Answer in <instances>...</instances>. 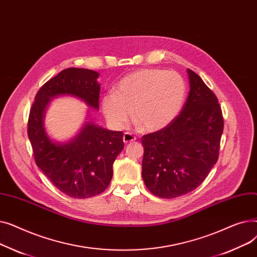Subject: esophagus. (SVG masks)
Returning <instances> with one entry per match:
<instances>
[{
  "label": "esophagus",
  "instance_id": "obj_1",
  "mask_svg": "<svg viewBox=\"0 0 257 257\" xmlns=\"http://www.w3.org/2000/svg\"><path fill=\"white\" fill-rule=\"evenodd\" d=\"M137 140V138L133 136V134H131L130 132H126L124 133V137H123V141L125 144H129L131 142H134Z\"/></svg>",
  "mask_w": 257,
  "mask_h": 257
}]
</instances>
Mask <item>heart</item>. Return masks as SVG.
Listing matches in <instances>:
<instances>
[{"label": "heart", "mask_w": 257, "mask_h": 257, "mask_svg": "<svg viewBox=\"0 0 257 257\" xmlns=\"http://www.w3.org/2000/svg\"><path fill=\"white\" fill-rule=\"evenodd\" d=\"M185 82L176 72L143 69L121 79L114 92L102 99L106 119L115 128H123L130 118L142 130L155 132L168 126L179 113Z\"/></svg>", "instance_id": "1"}]
</instances>
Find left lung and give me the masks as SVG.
<instances>
[{"label":"left lung","mask_w":257,"mask_h":257,"mask_svg":"<svg viewBox=\"0 0 257 257\" xmlns=\"http://www.w3.org/2000/svg\"><path fill=\"white\" fill-rule=\"evenodd\" d=\"M190 92L180 113L164 129L142 138V175L153 195L172 199L194 191L219 158L224 129L215 94L187 69Z\"/></svg>","instance_id":"left-lung-1"}]
</instances>
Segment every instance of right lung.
<instances>
[{
	"label": "right lung",
	"instance_id": "obj_1",
	"mask_svg": "<svg viewBox=\"0 0 257 257\" xmlns=\"http://www.w3.org/2000/svg\"><path fill=\"white\" fill-rule=\"evenodd\" d=\"M99 73L70 67L39 88L29 113L28 137L37 167L59 191L69 197L86 199L103 193L112 178V165L124 149L123 132L87 120L67 143L52 141L44 126L51 99L73 96L99 109Z\"/></svg>",
	"mask_w": 257,
	"mask_h": 257
}]
</instances>
